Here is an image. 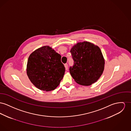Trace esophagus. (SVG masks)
Returning <instances> with one entry per match:
<instances>
[{
	"label": "esophagus",
	"mask_w": 131,
	"mask_h": 131,
	"mask_svg": "<svg viewBox=\"0 0 131 131\" xmlns=\"http://www.w3.org/2000/svg\"><path fill=\"white\" fill-rule=\"evenodd\" d=\"M64 67H65L66 70H68V64L67 63H66V64H64Z\"/></svg>",
	"instance_id": "esophagus-1"
}]
</instances>
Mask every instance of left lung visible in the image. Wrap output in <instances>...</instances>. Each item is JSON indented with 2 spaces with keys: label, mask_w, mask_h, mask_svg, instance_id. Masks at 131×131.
Masks as SVG:
<instances>
[{
  "label": "left lung",
  "mask_w": 131,
  "mask_h": 131,
  "mask_svg": "<svg viewBox=\"0 0 131 131\" xmlns=\"http://www.w3.org/2000/svg\"><path fill=\"white\" fill-rule=\"evenodd\" d=\"M73 64L70 67L71 77L79 84L88 86L103 73L105 61L100 48L87 42H80L70 50Z\"/></svg>",
  "instance_id": "left-lung-1"
}]
</instances>
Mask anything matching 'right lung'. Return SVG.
<instances>
[{
    "label": "right lung",
    "instance_id": "right-lung-1",
    "mask_svg": "<svg viewBox=\"0 0 131 131\" xmlns=\"http://www.w3.org/2000/svg\"><path fill=\"white\" fill-rule=\"evenodd\" d=\"M65 72L61 56L49 46L35 50L29 56L27 73L31 82L40 90H54L60 83Z\"/></svg>",
    "mask_w": 131,
    "mask_h": 131
}]
</instances>
